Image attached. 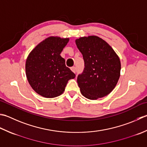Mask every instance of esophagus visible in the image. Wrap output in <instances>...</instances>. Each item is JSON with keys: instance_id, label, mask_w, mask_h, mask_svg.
<instances>
[{"instance_id": "esophagus-1", "label": "esophagus", "mask_w": 147, "mask_h": 147, "mask_svg": "<svg viewBox=\"0 0 147 147\" xmlns=\"http://www.w3.org/2000/svg\"><path fill=\"white\" fill-rule=\"evenodd\" d=\"M71 71L73 72V73H75L76 72V68L75 67H72L71 68Z\"/></svg>"}]
</instances>
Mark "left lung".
<instances>
[{
    "label": "left lung",
    "instance_id": "left-lung-1",
    "mask_svg": "<svg viewBox=\"0 0 147 147\" xmlns=\"http://www.w3.org/2000/svg\"><path fill=\"white\" fill-rule=\"evenodd\" d=\"M75 42L85 62L83 73L77 77L82 94L91 100L107 96L115 87L120 76L119 56L99 37H82Z\"/></svg>",
    "mask_w": 147,
    "mask_h": 147
}]
</instances>
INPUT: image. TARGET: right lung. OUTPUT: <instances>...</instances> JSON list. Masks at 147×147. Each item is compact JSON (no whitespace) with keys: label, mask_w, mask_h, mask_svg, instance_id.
<instances>
[{"label":"right lung","mask_w":147,"mask_h":147,"mask_svg":"<svg viewBox=\"0 0 147 147\" xmlns=\"http://www.w3.org/2000/svg\"><path fill=\"white\" fill-rule=\"evenodd\" d=\"M69 38L51 36L37 45L26 60L27 80L36 93L47 98L61 95L68 81L75 74L66 67L60 56Z\"/></svg>","instance_id":"right-lung-1"}]
</instances>
